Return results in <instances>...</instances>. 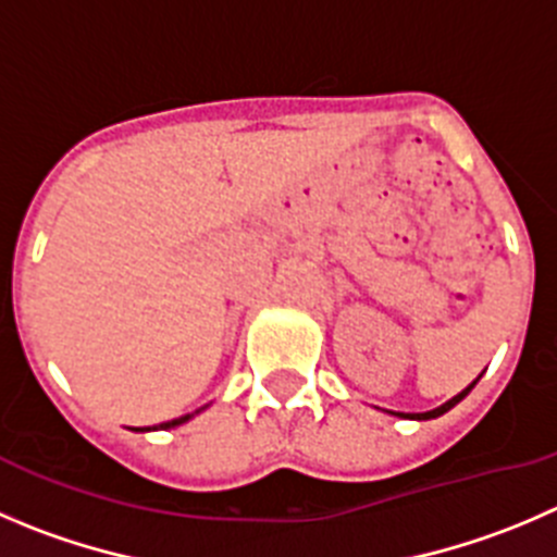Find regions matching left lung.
<instances>
[{"mask_svg": "<svg viewBox=\"0 0 557 557\" xmlns=\"http://www.w3.org/2000/svg\"><path fill=\"white\" fill-rule=\"evenodd\" d=\"M475 383H479V380H473V383H470L468 388L462 391V394H457V396H454V399H448L446 405L434 407V410H429V412H394V410H388V412H391V416H399V418H412V421H429V418H437V416H443V412H448V410H451L454 405H459V401H462L465 396H468L470 391H473V385H475Z\"/></svg>", "mask_w": 557, "mask_h": 557, "instance_id": "1", "label": "left lung"}]
</instances>
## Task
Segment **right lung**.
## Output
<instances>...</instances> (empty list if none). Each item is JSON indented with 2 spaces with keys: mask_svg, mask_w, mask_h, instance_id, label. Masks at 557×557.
Returning a JSON list of instances; mask_svg holds the SVG:
<instances>
[{
  "mask_svg": "<svg viewBox=\"0 0 557 557\" xmlns=\"http://www.w3.org/2000/svg\"><path fill=\"white\" fill-rule=\"evenodd\" d=\"M199 412V410H196ZM188 418H194V412H188V416H180V418H172V421H163L158 423V426H145V429H136V432H150V429H172V426H180V423H185Z\"/></svg>",
  "mask_w": 557,
  "mask_h": 557,
  "instance_id": "obj_1",
  "label": "right lung"
}]
</instances>
